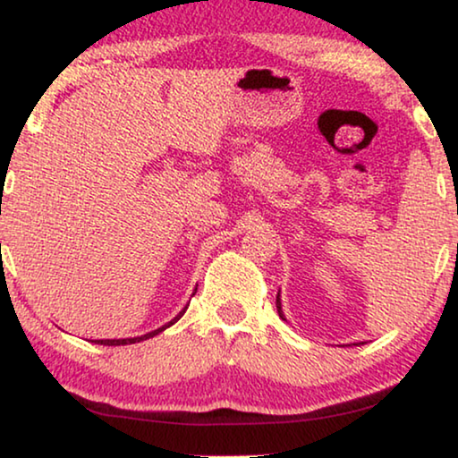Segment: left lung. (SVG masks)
<instances>
[{
	"label": "left lung",
	"mask_w": 458,
	"mask_h": 458,
	"mask_svg": "<svg viewBox=\"0 0 458 458\" xmlns=\"http://www.w3.org/2000/svg\"><path fill=\"white\" fill-rule=\"evenodd\" d=\"M277 310H279V317L284 318V310H281V302H279V296H277Z\"/></svg>",
	"instance_id": "1"
}]
</instances>
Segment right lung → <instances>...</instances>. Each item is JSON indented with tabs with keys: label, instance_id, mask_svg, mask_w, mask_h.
I'll return each mask as SVG.
<instances>
[{
	"label": "right lung",
	"instance_id": "right-lung-1",
	"mask_svg": "<svg viewBox=\"0 0 458 458\" xmlns=\"http://www.w3.org/2000/svg\"><path fill=\"white\" fill-rule=\"evenodd\" d=\"M187 306H190V304H187ZM187 306H185V309H183V310H181V312H179V315H177V317H174V318H173V321H171V323L162 325V327H158V329H154V331H149V334H146V335H141V337H127V340H96V344H104V346H124V344H135V342H141V340H149V337L158 335V334H160V331H165L166 327H171V325H174V323H177V321H179V318H181V317H183V312L187 310Z\"/></svg>",
	"mask_w": 458,
	"mask_h": 458
}]
</instances>
